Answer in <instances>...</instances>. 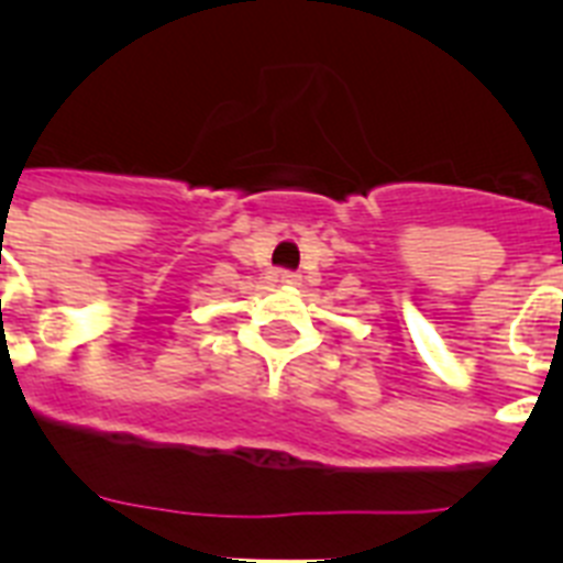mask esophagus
Wrapping results in <instances>:
<instances>
[{
	"label": "esophagus",
	"instance_id": "esophagus-1",
	"mask_svg": "<svg viewBox=\"0 0 563 563\" xmlns=\"http://www.w3.org/2000/svg\"><path fill=\"white\" fill-rule=\"evenodd\" d=\"M278 282H282V287H298L301 285V276H298V273H290V271H282L278 273Z\"/></svg>",
	"mask_w": 563,
	"mask_h": 563
}]
</instances>
